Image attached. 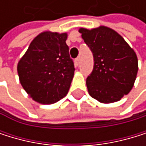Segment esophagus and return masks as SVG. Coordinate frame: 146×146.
I'll return each mask as SVG.
<instances>
[{
	"label": "esophagus",
	"instance_id": "34e87169",
	"mask_svg": "<svg viewBox=\"0 0 146 146\" xmlns=\"http://www.w3.org/2000/svg\"><path fill=\"white\" fill-rule=\"evenodd\" d=\"M74 64H75V66H79V64H80V58H76L75 60H74Z\"/></svg>",
	"mask_w": 146,
	"mask_h": 146
}]
</instances>
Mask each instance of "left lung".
I'll return each instance as SVG.
<instances>
[{
	"instance_id": "1",
	"label": "left lung",
	"mask_w": 146,
	"mask_h": 146,
	"mask_svg": "<svg viewBox=\"0 0 146 146\" xmlns=\"http://www.w3.org/2000/svg\"><path fill=\"white\" fill-rule=\"evenodd\" d=\"M79 32L94 56V69L86 82L90 96L102 103L120 101L131 92L137 78L134 50L109 27L80 28Z\"/></svg>"
}]
</instances>
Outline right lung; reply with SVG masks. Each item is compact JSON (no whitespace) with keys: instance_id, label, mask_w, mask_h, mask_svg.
Masks as SVG:
<instances>
[{"instance_id":"1","label":"right lung","mask_w":146,"mask_h":146,"mask_svg":"<svg viewBox=\"0 0 146 146\" xmlns=\"http://www.w3.org/2000/svg\"><path fill=\"white\" fill-rule=\"evenodd\" d=\"M66 39V32L40 33L17 64L22 87L39 103H55L68 93L75 69Z\"/></svg>"}]
</instances>
